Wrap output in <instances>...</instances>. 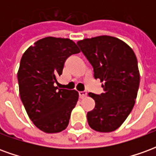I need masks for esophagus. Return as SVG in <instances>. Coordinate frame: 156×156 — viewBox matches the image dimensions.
I'll list each match as a JSON object with an SVG mask.
<instances>
[{
    "label": "esophagus",
    "instance_id": "34e87169",
    "mask_svg": "<svg viewBox=\"0 0 156 156\" xmlns=\"http://www.w3.org/2000/svg\"><path fill=\"white\" fill-rule=\"evenodd\" d=\"M78 94H79V97L81 98H83L84 97H86V95H87V92L86 91H80L78 93Z\"/></svg>",
    "mask_w": 156,
    "mask_h": 156
}]
</instances>
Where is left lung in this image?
<instances>
[{
	"mask_svg": "<svg viewBox=\"0 0 156 156\" xmlns=\"http://www.w3.org/2000/svg\"><path fill=\"white\" fill-rule=\"evenodd\" d=\"M94 68V77L104 82L101 94L89 93L95 108L88 112L89 126L98 132H112L127 119L134 107L140 85V72L134 51L125 42L99 36L77 42Z\"/></svg>",
	"mask_w": 156,
	"mask_h": 156,
	"instance_id": "8db88e82",
	"label": "left lung"
}]
</instances>
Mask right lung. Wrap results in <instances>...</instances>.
<instances>
[{"mask_svg": "<svg viewBox=\"0 0 156 156\" xmlns=\"http://www.w3.org/2000/svg\"><path fill=\"white\" fill-rule=\"evenodd\" d=\"M79 51L70 39L48 37L22 55L17 73L20 97L30 119L45 133H58L68 125L78 93L54 83L67 58Z\"/></svg>", "mask_w": 156, "mask_h": 156, "instance_id": "1", "label": "right lung"}]
</instances>
